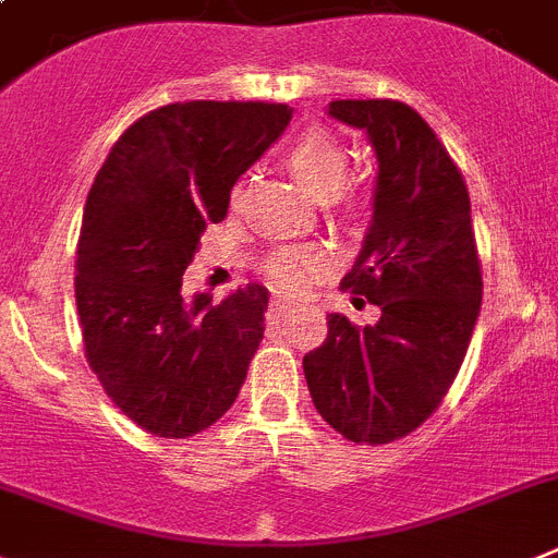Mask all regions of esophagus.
<instances>
[{"label":"esophagus","instance_id":"1","mask_svg":"<svg viewBox=\"0 0 558 558\" xmlns=\"http://www.w3.org/2000/svg\"><path fill=\"white\" fill-rule=\"evenodd\" d=\"M268 313H270V318H274V320H282V318H288L290 304H288V301H282V299H276V301H270Z\"/></svg>","mask_w":558,"mask_h":558}]
</instances>
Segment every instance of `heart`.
Instances as JSON below:
<instances>
[{"instance_id": "b5f03b06", "label": "heart", "mask_w": 558, "mask_h": 558, "mask_svg": "<svg viewBox=\"0 0 558 558\" xmlns=\"http://www.w3.org/2000/svg\"><path fill=\"white\" fill-rule=\"evenodd\" d=\"M284 160L301 185L318 198L335 196L342 185L345 168H349V155L342 149V143L320 126L299 132L288 143ZM240 193L243 191L238 185L232 191V202H238ZM329 265V254L318 245H284L268 257L265 276L270 279L274 290L290 295V299H301L313 290L318 279H324Z\"/></svg>"}]
</instances>
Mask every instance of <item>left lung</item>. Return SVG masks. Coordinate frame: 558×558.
<instances>
[{
    "label": "left lung",
    "instance_id": "8db88e82",
    "mask_svg": "<svg viewBox=\"0 0 558 558\" xmlns=\"http://www.w3.org/2000/svg\"><path fill=\"white\" fill-rule=\"evenodd\" d=\"M329 116L365 130L379 160L373 223L340 288L381 318L360 329L331 313L304 376L335 432L385 446L426 423L451 390L482 310V259L462 171L421 112L396 99H340Z\"/></svg>",
    "mask_w": 558,
    "mask_h": 558
}]
</instances>
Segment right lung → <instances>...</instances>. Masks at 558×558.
<instances>
[{
    "label": "right lung",
    "instance_id": "add662e5",
    "mask_svg": "<svg viewBox=\"0 0 558 558\" xmlns=\"http://www.w3.org/2000/svg\"><path fill=\"white\" fill-rule=\"evenodd\" d=\"M270 101H177L146 112L90 185L76 243L85 360L107 398L143 432L185 439L238 398L265 331L268 290L221 304L182 293L207 223L290 121Z\"/></svg>",
    "mask_w": 558,
    "mask_h": 558
}]
</instances>
